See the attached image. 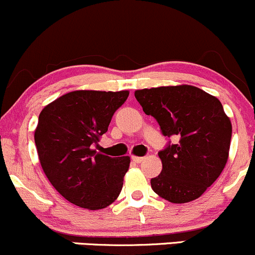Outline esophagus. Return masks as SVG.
<instances>
[{
    "mask_svg": "<svg viewBox=\"0 0 255 255\" xmlns=\"http://www.w3.org/2000/svg\"><path fill=\"white\" fill-rule=\"evenodd\" d=\"M131 159L135 161V163H141V161H143L144 158L143 157H137V155H132V157H131Z\"/></svg>",
    "mask_w": 255,
    "mask_h": 255,
    "instance_id": "esophagus-1",
    "label": "esophagus"
}]
</instances>
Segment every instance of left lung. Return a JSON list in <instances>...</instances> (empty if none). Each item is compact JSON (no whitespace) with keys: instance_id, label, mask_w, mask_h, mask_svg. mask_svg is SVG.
<instances>
[{"instance_id":"1","label":"left lung","mask_w":255,"mask_h":255,"mask_svg":"<svg viewBox=\"0 0 255 255\" xmlns=\"http://www.w3.org/2000/svg\"><path fill=\"white\" fill-rule=\"evenodd\" d=\"M147 116L164 136L179 138L158 153L163 169L150 180L153 191L171 203H187L205 192L229 158L232 125L214 96L191 85L136 90Z\"/></svg>"}]
</instances>
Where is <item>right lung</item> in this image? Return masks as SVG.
I'll return each mask as SVG.
<instances>
[{
  "label": "right lung",
  "mask_w": 255,
  "mask_h": 255,
  "mask_svg": "<svg viewBox=\"0 0 255 255\" xmlns=\"http://www.w3.org/2000/svg\"><path fill=\"white\" fill-rule=\"evenodd\" d=\"M128 96V91L79 90L41 111L34 135L40 164L52 186L70 203L103 209L120 194L130 157H108L92 146L107 132Z\"/></svg>",
  "instance_id": "right-lung-1"
}]
</instances>
